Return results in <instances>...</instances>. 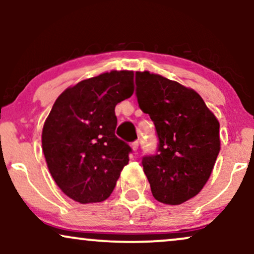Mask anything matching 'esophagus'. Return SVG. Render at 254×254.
<instances>
[{"mask_svg": "<svg viewBox=\"0 0 254 254\" xmlns=\"http://www.w3.org/2000/svg\"><path fill=\"white\" fill-rule=\"evenodd\" d=\"M131 148H132L133 151H137L138 150V141H135L131 143Z\"/></svg>", "mask_w": 254, "mask_h": 254, "instance_id": "obj_1", "label": "esophagus"}]
</instances>
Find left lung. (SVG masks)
<instances>
[{"label":"left lung","mask_w":254,"mask_h":254,"mask_svg":"<svg viewBox=\"0 0 254 254\" xmlns=\"http://www.w3.org/2000/svg\"><path fill=\"white\" fill-rule=\"evenodd\" d=\"M139 107L159 137L156 155L142 160L151 193L179 205L199 193L221 149L220 123L196 90L148 70L136 71Z\"/></svg>","instance_id":"left-lung-1"}]
</instances>
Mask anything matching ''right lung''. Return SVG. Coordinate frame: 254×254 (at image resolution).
I'll list each match as a JSON object with an SVG mask.
<instances>
[{
    "mask_svg": "<svg viewBox=\"0 0 254 254\" xmlns=\"http://www.w3.org/2000/svg\"><path fill=\"white\" fill-rule=\"evenodd\" d=\"M133 94V71L111 70L68 87L46 118L42 147L58 188L81 204L112 193L131 148L116 136V105Z\"/></svg>",
    "mask_w": 254,
    "mask_h": 254,
    "instance_id": "add662e5",
    "label": "right lung"
}]
</instances>
